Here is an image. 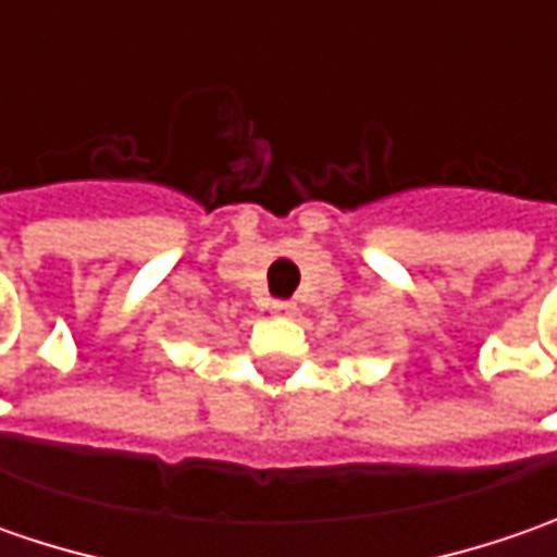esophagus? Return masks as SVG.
<instances>
[{"label": "esophagus", "mask_w": 557, "mask_h": 557, "mask_svg": "<svg viewBox=\"0 0 557 557\" xmlns=\"http://www.w3.org/2000/svg\"><path fill=\"white\" fill-rule=\"evenodd\" d=\"M272 312L282 315V319H290L297 312V304L294 300H272Z\"/></svg>", "instance_id": "1"}]
</instances>
